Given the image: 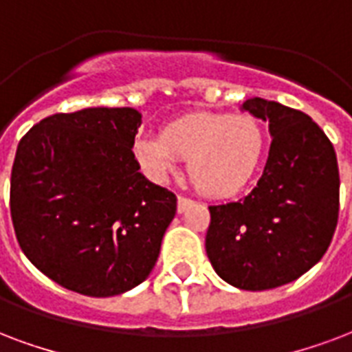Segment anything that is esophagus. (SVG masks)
Returning <instances> with one entry per match:
<instances>
[{"label": "esophagus", "mask_w": 352, "mask_h": 352, "mask_svg": "<svg viewBox=\"0 0 352 352\" xmlns=\"http://www.w3.org/2000/svg\"><path fill=\"white\" fill-rule=\"evenodd\" d=\"M192 204V200L191 198H187V197H178V211L179 213H184V211L189 208V206Z\"/></svg>", "instance_id": "esophagus-1"}]
</instances>
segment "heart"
Returning <instances> with one entry per match:
<instances>
[{"label": "heart", "instance_id": "b5f03b06", "mask_svg": "<svg viewBox=\"0 0 352 352\" xmlns=\"http://www.w3.org/2000/svg\"><path fill=\"white\" fill-rule=\"evenodd\" d=\"M263 152L254 116L198 111L166 124L161 137H139L135 155L148 176L165 179L178 157L192 186L208 197H228L247 186Z\"/></svg>", "mask_w": 352, "mask_h": 352}]
</instances>
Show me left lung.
Listing matches in <instances>:
<instances>
[{
	"label": "left lung",
	"mask_w": 352,
	"mask_h": 352,
	"mask_svg": "<svg viewBox=\"0 0 352 352\" xmlns=\"http://www.w3.org/2000/svg\"><path fill=\"white\" fill-rule=\"evenodd\" d=\"M243 109L269 122V157L247 197L210 206L206 252L228 284L263 292L323 258L338 224L340 173L332 142L306 113L263 98Z\"/></svg>",
	"instance_id": "8db88e82"
}]
</instances>
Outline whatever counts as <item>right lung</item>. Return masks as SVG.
I'll use <instances>...</instances> for the list:
<instances>
[{"label": "right lung", "mask_w": 352, "mask_h": 352, "mask_svg": "<svg viewBox=\"0 0 352 352\" xmlns=\"http://www.w3.org/2000/svg\"><path fill=\"white\" fill-rule=\"evenodd\" d=\"M139 111L89 107L46 116L22 137L10 217L28 260L59 286L113 297L154 269L176 195L148 182L131 152Z\"/></svg>", "instance_id": "obj_1"}]
</instances>
